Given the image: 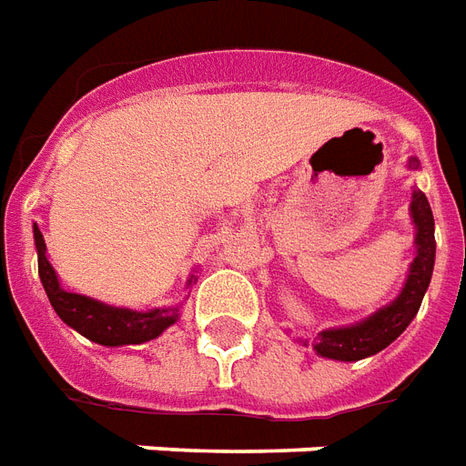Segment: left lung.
Here are the masks:
<instances>
[{
    "instance_id": "1",
    "label": "left lung",
    "mask_w": 466,
    "mask_h": 466,
    "mask_svg": "<svg viewBox=\"0 0 466 466\" xmlns=\"http://www.w3.org/2000/svg\"><path fill=\"white\" fill-rule=\"evenodd\" d=\"M408 167L412 170L420 167L417 157H410ZM410 217L415 224V259L410 264L408 281L402 286L400 296L353 326L320 330L311 343L319 356L330 358V360H346V363L363 360L390 346L412 323L420 311V303L425 299L432 268H435V217L422 189H412Z\"/></svg>"
}]
</instances>
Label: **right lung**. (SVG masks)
<instances>
[{"label": "right lung", "mask_w": 466, "mask_h": 466, "mask_svg": "<svg viewBox=\"0 0 466 466\" xmlns=\"http://www.w3.org/2000/svg\"><path fill=\"white\" fill-rule=\"evenodd\" d=\"M34 244L39 254V277L44 291L49 296L54 311L66 326L78 330L93 343L101 346H137L146 340L157 339L165 329H170L175 320L180 319V306L167 309H153V311H133V309H118L108 303L96 301L88 296L71 294L61 289L54 267L46 259V242L39 227L34 224ZM187 284H192L189 279Z\"/></svg>", "instance_id": "right-lung-1"}]
</instances>
